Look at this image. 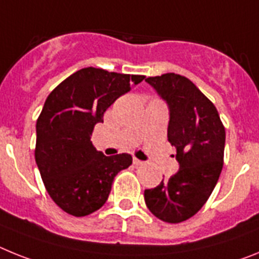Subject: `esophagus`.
<instances>
[{"mask_svg": "<svg viewBox=\"0 0 259 259\" xmlns=\"http://www.w3.org/2000/svg\"><path fill=\"white\" fill-rule=\"evenodd\" d=\"M133 163H134V165H137V167H138V165H142L143 161L139 160V159H137V157H134V159H133Z\"/></svg>", "mask_w": 259, "mask_h": 259, "instance_id": "esophagus-1", "label": "esophagus"}]
</instances>
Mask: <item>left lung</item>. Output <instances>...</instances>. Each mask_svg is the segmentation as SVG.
<instances>
[{
    "instance_id": "left-lung-1",
    "label": "left lung",
    "mask_w": 259,
    "mask_h": 259,
    "mask_svg": "<svg viewBox=\"0 0 259 259\" xmlns=\"http://www.w3.org/2000/svg\"><path fill=\"white\" fill-rule=\"evenodd\" d=\"M169 105L168 141L176 147L180 169L154 189H146L148 210L165 223L177 224L201 210L223 169L226 129L207 96L186 76H148Z\"/></svg>"
}]
</instances>
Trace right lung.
I'll return each instance as SVG.
<instances>
[{
  "instance_id": "1",
  "label": "right lung",
  "mask_w": 259,
  "mask_h": 259,
  "mask_svg": "<svg viewBox=\"0 0 259 259\" xmlns=\"http://www.w3.org/2000/svg\"><path fill=\"white\" fill-rule=\"evenodd\" d=\"M143 79L84 67L47 98L36 121L35 160L48 194L69 215L87 217L99 210L114 176L133 163L129 154L105 156L94 147L91 136L108 108Z\"/></svg>"
}]
</instances>
